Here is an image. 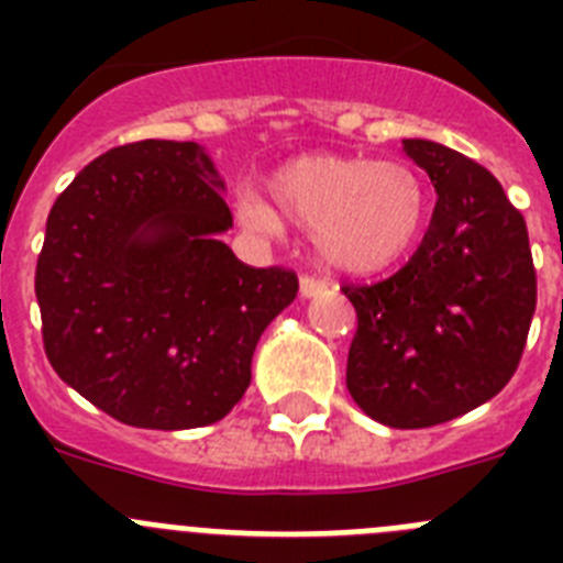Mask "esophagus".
Wrapping results in <instances>:
<instances>
[{"label":"esophagus","mask_w":563,"mask_h":563,"mask_svg":"<svg viewBox=\"0 0 563 563\" xmlns=\"http://www.w3.org/2000/svg\"><path fill=\"white\" fill-rule=\"evenodd\" d=\"M330 290V282L327 278H316V276H301V296L312 298L321 296V292Z\"/></svg>","instance_id":"esophagus-1"}]
</instances>
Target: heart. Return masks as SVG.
Wrapping results in <instances>:
<instances>
[{"label": "heart", "mask_w": 563, "mask_h": 563, "mask_svg": "<svg viewBox=\"0 0 563 563\" xmlns=\"http://www.w3.org/2000/svg\"><path fill=\"white\" fill-rule=\"evenodd\" d=\"M267 191L287 220L310 228L327 265L357 276L397 265L429 217V186L400 161L310 154L276 168ZM233 206L256 231L282 228V217L253 188H239Z\"/></svg>", "instance_id": "obj_1"}]
</instances>
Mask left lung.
I'll list each match as a JSON object with an SVG mask.
<instances>
[{
	"mask_svg": "<svg viewBox=\"0 0 563 563\" xmlns=\"http://www.w3.org/2000/svg\"><path fill=\"white\" fill-rule=\"evenodd\" d=\"M437 206L415 256L377 285H346L357 332L346 389L389 429H429L499 395L536 312L525 217L494 174L434 141H402Z\"/></svg>",
	"mask_w": 563,
	"mask_h": 563,
	"instance_id": "1",
	"label": "left lung"
}]
</instances>
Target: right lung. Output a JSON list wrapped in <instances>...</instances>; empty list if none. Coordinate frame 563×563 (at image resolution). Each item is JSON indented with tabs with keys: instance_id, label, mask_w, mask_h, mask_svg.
<instances>
[{
	"instance_id": "obj_1",
	"label": "right lung",
	"mask_w": 563,
	"mask_h": 563,
	"mask_svg": "<svg viewBox=\"0 0 563 563\" xmlns=\"http://www.w3.org/2000/svg\"><path fill=\"white\" fill-rule=\"evenodd\" d=\"M225 183L200 143L141 141L84 166L47 217L36 298L47 361L67 386L134 429L222 420L251 386L285 267H247Z\"/></svg>"
}]
</instances>
